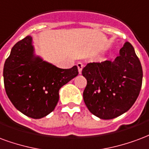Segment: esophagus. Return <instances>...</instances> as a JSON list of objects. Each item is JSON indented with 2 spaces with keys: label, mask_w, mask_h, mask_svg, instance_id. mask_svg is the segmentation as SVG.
<instances>
[{
  "label": "esophagus",
  "mask_w": 149,
  "mask_h": 149,
  "mask_svg": "<svg viewBox=\"0 0 149 149\" xmlns=\"http://www.w3.org/2000/svg\"><path fill=\"white\" fill-rule=\"evenodd\" d=\"M77 67H78V70H79V73L82 74V68H83V64L82 63H77Z\"/></svg>",
  "instance_id": "obj_1"
}]
</instances>
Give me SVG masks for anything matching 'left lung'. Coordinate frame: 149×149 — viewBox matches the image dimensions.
Wrapping results in <instances>:
<instances>
[{"mask_svg": "<svg viewBox=\"0 0 149 149\" xmlns=\"http://www.w3.org/2000/svg\"><path fill=\"white\" fill-rule=\"evenodd\" d=\"M87 80L83 100L91 113L104 120L123 114L140 94L143 71L132 44L125 43L114 61L90 63L82 71Z\"/></svg>", "mask_w": 149, "mask_h": 149, "instance_id": "obj_1", "label": "left lung"}]
</instances>
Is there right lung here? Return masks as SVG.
<instances>
[{
	"instance_id": "add662e5",
	"label": "right lung",
	"mask_w": 149,
	"mask_h": 149,
	"mask_svg": "<svg viewBox=\"0 0 149 149\" xmlns=\"http://www.w3.org/2000/svg\"><path fill=\"white\" fill-rule=\"evenodd\" d=\"M78 67L61 69L35 55L30 36L17 42L4 65L8 97L16 108L34 119L55 109L60 88L78 75Z\"/></svg>"
}]
</instances>
